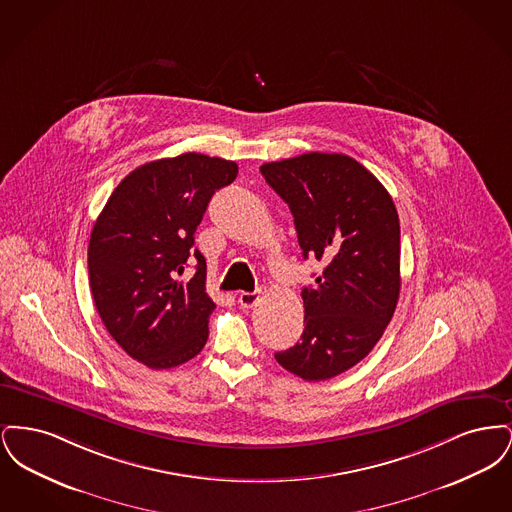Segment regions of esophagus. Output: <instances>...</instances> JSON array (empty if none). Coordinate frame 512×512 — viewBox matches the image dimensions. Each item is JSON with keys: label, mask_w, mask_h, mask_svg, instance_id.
I'll return each instance as SVG.
<instances>
[{"label": "esophagus", "mask_w": 512, "mask_h": 512, "mask_svg": "<svg viewBox=\"0 0 512 512\" xmlns=\"http://www.w3.org/2000/svg\"><path fill=\"white\" fill-rule=\"evenodd\" d=\"M257 301H259V295L255 292H242L238 295V303H240V307H244V309H251Z\"/></svg>", "instance_id": "obj_1"}]
</instances>
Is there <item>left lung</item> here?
I'll list each match as a JSON object with an SVG mask.
<instances>
[{"instance_id":"left-lung-1","label":"left lung","mask_w":512,"mask_h":512,"mask_svg":"<svg viewBox=\"0 0 512 512\" xmlns=\"http://www.w3.org/2000/svg\"><path fill=\"white\" fill-rule=\"evenodd\" d=\"M293 215L305 259L324 268L303 288L305 330L278 365L307 380L363 361L390 324L399 290L401 230L388 190L343 153H303L261 167Z\"/></svg>"}]
</instances>
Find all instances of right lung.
Returning a JSON list of instances; mask_svg holds the SVG:
<instances>
[{"label":"right lung","instance_id":"1","mask_svg":"<svg viewBox=\"0 0 512 512\" xmlns=\"http://www.w3.org/2000/svg\"><path fill=\"white\" fill-rule=\"evenodd\" d=\"M236 176L234 161L201 153L151 161L122 180L94 224L88 276L99 317L132 359L153 370L182 365L207 343L215 303L194 234L213 194ZM190 256L196 274L178 283Z\"/></svg>","mask_w":512,"mask_h":512}]
</instances>
